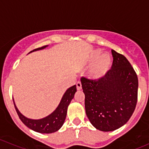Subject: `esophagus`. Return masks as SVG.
Segmentation results:
<instances>
[{
    "instance_id": "34e87169",
    "label": "esophagus",
    "mask_w": 149,
    "mask_h": 149,
    "mask_svg": "<svg viewBox=\"0 0 149 149\" xmlns=\"http://www.w3.org/2000/svg\"><path fill=\"white\" fill-rule=\"evenodd\" d=\"M76 88H77L78 91H80V90H81L82 86H81V82L79 81L77 84H76Z\"/></svg>"
}]
</instances>
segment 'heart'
<instances>
[{
	"mask_svg": "<svg viewBox=\"0 0 149 149\" xmlns=\"http://www.w3.org/2000/svg\"><path fill=\"white\" fill-rule=\"evenodd\" d=\"M102 53L100 49H94L87 58L86 63H91L87 70V76L92 81L103 79L109 72L112 66V58L108 53Z\"/></svg>",
	"mask_w": 149,
	"mask_h": 149,
	"instance_id": "heart-1",
	"label": "heart"
}]
</instances>
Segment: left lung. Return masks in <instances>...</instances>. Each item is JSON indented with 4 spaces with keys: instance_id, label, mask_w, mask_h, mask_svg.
<instances>
[{
    "instance_id": "left-lung-1",
    "label": "left lung",
    "mask_w": 149,
    "mask_h": 149,
    "mask_svg": "<svg viewBox=\"0 0 149 149\" xmlns=\"http://www.w3.org/2000/svg\"><path fill=\"white\" fill-rule=\"evenodd\" d=\"M113 63L100 81L81 78L87 118L96 129L113 131L124 125L137 103V75L124 55L112 50Z\"/></svg>"
}]
</instances>
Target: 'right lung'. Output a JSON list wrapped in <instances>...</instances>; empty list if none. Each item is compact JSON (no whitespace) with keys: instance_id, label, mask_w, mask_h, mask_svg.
<instances>
[{"instance_id":"right-lung-1","label":"right lung","mask_w":149,"mask_h":149,"mask_svg":"<svg viewBox=\"0 0 149 149\" xmlns=\"http://www.w3.org/2000/svg\"><path fill=\"white\" fill-rule=\"evenodd\" d=\"M48 45L43 46L42 47H39L37 49H34L31 51L29 53L35 51L41 50L47 47ZM76 92V86L74 85L73 86L68 88L64 93L59 104L57 107L56 109L53 111L51 114H49L47 116L41 119H31L25 117L23 114L20 112V111L18 109L16 104H15L14 100L13 99V104H14L15 109L16 112L19 115V118L22 123L28 127L31 130L40 133H52L58 131L61 129L65 122L66 115H67V110L68 105L70 104V102L74 97L75 94Z\"/></svg>"}]
</instances>
